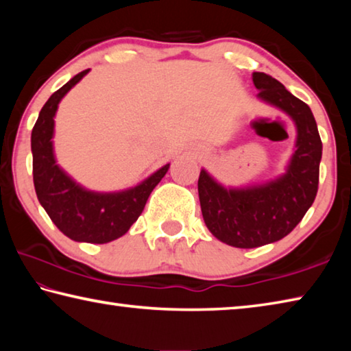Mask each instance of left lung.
<instances>
[{
	"label": "left lung",
	"mask_w": 351,
	"mask_h": 351,
	"mask_svg": "<svg viewBox=\"0 0 351 351\" xmlns=\"http://www.w3.org/2000/svg\"><path fill=\"white\" fill-rule=\"evenodd\" d=\"M257 97L293 119L297 138L285 173L246 187H224L201 169L198 193L204 223L226 245L251 249L282 240L310 209L317 193L322 141L305 102L280 82L254 73Z\"/></svg>",
	"instance_id": "8db88e82"
}]
</instances>
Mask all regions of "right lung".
Returning a JSON list of instances; mask_svg holds the SVG:
<instances>
[{"label":"right lung","instance_id":"right-lung-1","mask_svg":"<svg viewBox=\"0 0 351 351\" xmlns=\"http://www.w3.org/2000/svg\"><path fill=\"white\" fill-rule=\"evenodd\" d=\"M88 73L90 69L74 75L41 108L31 136L32 173L35 193L52 223L71 240L102 245L128 232L144 210L153 189L167 173L170 164H165L138 186L119 192H93L82 187L57 164L52 139L58 104Z\"/></svg>","mask_w":351,"mask_h":351}]
</instances>
